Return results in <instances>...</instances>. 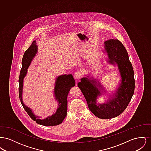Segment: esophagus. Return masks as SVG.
Instances as JSON below:
<instances>
[{"label":"esophagus","mask_w":151,"mask_h":151,"mask_svg":"<svg viewBox=\"0 0 151 151\" xmlns=\"http://www.w3.org/2000/svg\"><path fill=\"white\" fill-rule=\"evenodd\" d=\"M81 72H80V71H76L73 75L74 79H76V80H79L81 78Z\"/></svg>","instance_id":"esophagus-1"}]
</instances>
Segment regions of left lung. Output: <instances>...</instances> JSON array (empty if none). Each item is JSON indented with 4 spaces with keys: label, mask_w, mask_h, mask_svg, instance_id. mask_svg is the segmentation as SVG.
<instances>
[{
    "label": "left lung",
    "mask_w": 151,
    "mask_h": 151,
    "mask_svg": "<svg viewBox=\"0 0 151 151\" xmlns=\"http://www.w3.org/2000/svg\"><path fill=\"white\" fill-rule=\"evenodd\" d=\"M109 64L116 65L121 80L113 96L105 102L99 103L97 99L105 92V88L98 79L83 77L78 86L86 100L88 108L94 115L101 119H110L120 115L126 109L134 93V72L124 46L116 39H110L104 43Z\"/></svg>",
    "instance_id": "left-lung-1"
}]
</instances>
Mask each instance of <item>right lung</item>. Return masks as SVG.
Returning <instances> with one entry per match:
<instances>
[{
  "label": "right lung",
  "instance_id": "add662e5",
  "mask_svg": "<svg viewBox=\"0 0 151 151\" xmlns=\"http://www.w3.org/2000/svg\"><path fill=\"white\" fill-rule=\"evenodd\" d=\"M38 52V46L36 41H33L29 48L25 51L22 59V68L19 79V94L22 105L30 117L37 123L41 125L51 126L60 124L67 115V96L71 88L75 86V82L71 74L62 75L55 78L54 96V100L57 102V109L53 114L41 119L39 116L36 115L30 108L26 106L22 100V92L24 79L26 76L29 68L34 58Z\"/></svg>",
  "mask_w": 151,
  "mask_h": 151
}]
</instances>
